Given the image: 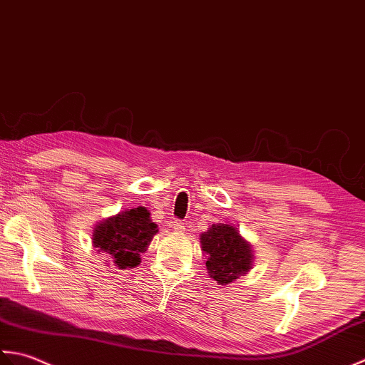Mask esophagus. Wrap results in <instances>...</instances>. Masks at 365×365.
<instances>
[{
  "label": "esophagus",
  "instance_id": "1",
  "mask_svg": "<svg viewBox=\"0 0 365 365\" xmlns=\"http://www.w3.org/2000/svg\"><path fill=\"white\" fill-rule=\"evenodd\" d=\"M172 228L173 230H176V232H184V224H182V222L181 220H172Z\"/></svg>",
  "mask_w": 365,
  "mask_h": 365
}]
</instances>
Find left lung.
I'll return each mask as SVG.
<instances>
[{
    "instance_id": "left-lung-1",
    "label": "left lung",
    "mask_w": 365,
    "mask_h": 365,
    "mask_svg": "<svg viewBox=\"0 0 365 365\" xmlns=\"http://www.w3.org/2000/svg\"><path fill=\"white\" fill-rule=\"evenodd\" d=\"M202 250L207 255L206 269L220 285L232 284L247 274L254 262L250 244L232 225L212 224L200 236Z\"/></svg>"
}]
</instances>
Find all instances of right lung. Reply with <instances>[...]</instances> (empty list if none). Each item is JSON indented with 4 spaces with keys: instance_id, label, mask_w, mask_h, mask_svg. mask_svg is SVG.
I'll return each mask as SVG.
<instances>
[{
    "instance_id": "right-lung-1",
    "label": "right lung",
    "mask_w": 365,
    "mask_h": 365,
    "mask_svg": "<svg viewBox=\"0 0 365 365\" xmlns=\"http://www.w3.org/2000/svg\"><path fill=\"white\" fill-rule=\"evenodd\" d=\"M158 232V225L150 219V211L138 206L96 225L93 244L99 252L113 258L115 266L125 269L140 264V254H143Z\"/></svg>"
}]
</instances>
